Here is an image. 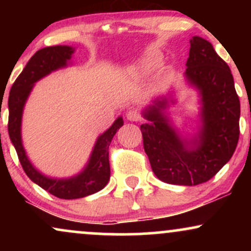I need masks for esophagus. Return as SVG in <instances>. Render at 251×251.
Returning a JSON list of instances; mask_svg holds the SVG:
<instances>
[{
	"instance_id": "obj_1",
	"label": "esophagus",
	"mask_w": 251,
	"mask_h": 251,
	"mask_svg": "<svg viewBox=\"0 0 251 251\" xmlns=\"http://www.w3.org/2000/svg\"><path fill=\"white\" fill-rule=\"evenodd\" d=\"M126 118H127V120L129 122H139L140 120V116L139 113H138L137 111H134V109H129V111L126 112Z\"/></svg>"
}]
</instances>
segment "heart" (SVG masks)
Here are the masks:
<instances>
[{"mask_svg":"<svg viewBox=\"0 0 251 251\" xmlns=\"http://www.w3.org/2000/svg\"><path fill=\"white\" fill-rule=\"evenodd\" d=\"M159 63H160L159 55L146 56V57H143V59L138 60L133 66H131L128 72L132 74V75H135V76L146 75V74L151 73V72L157 70Z\"/></svg>","mask_w":251,"mask_h":251,"instance_id":"b5f03b06","label":"heart"}]
</instances>
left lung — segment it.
<instances>
[{
    "label": "left lung",
    "instance_id": "obj_1",
    "mask_svg": "<svg viewBox=\"0 0 251 251\" xmlns=\"http://www.w3.org/2000/svg\"><path fill=\"white\" fill-rule=\"evenodd\" d=\"M185 81L198 93L196 131L181 134L169 108L177 103L175 88L154 97L142 116L144 149L158 179L192 186L211 179L234 154L240 137V99L229 66L209 41L190 40Z\"/></svg>",
    "mask_w": 251,
    "mask_h": 251
}]
</instances>
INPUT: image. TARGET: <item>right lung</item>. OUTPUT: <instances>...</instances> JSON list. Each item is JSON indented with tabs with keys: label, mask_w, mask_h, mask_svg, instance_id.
Segmentation results:
<instances>
[{
	"label": "right lung",
	"mask_w": 251,
	"mask_h": 251,
	"mask_svg": "<svg viewBox=\"0 0 251 251\" xmlns=\"http://www.w3.org/2000/svg\"><path fill=\"white\" fill-rule=\"evenodd\" d=\"M75 48L72 46L61 45L37 50L13 83L8 99V133L25 175L43 190L62 200L82 198L105 188L111 175L108 162L109 144L118 129L124 125L123 117H118L111 127L97 138L91 155L83 169L71 177H50L42 174L30 162L22 142V117L25 102L37 81L53 72L72 65L71 60Z\"/></svg>",
	"instance_id": "1"
}]
</instances>
